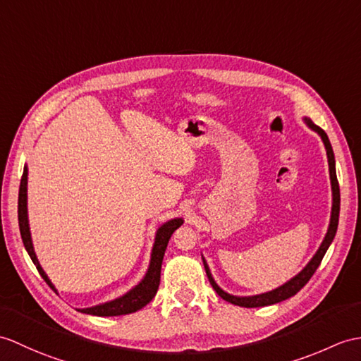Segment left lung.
I'll list each match as a JSON object with an SVG mask.
<instances>
[{"label": "left lung", "mask_w": 361, "mask_h": 361, "mask_svg": "<svg viewBox=\"0 0 361 361\" xmlns=\"http://www.w3.org/2000/svg\"><path fill=\"white\" fill-rule=\"evenodd\" d=\"M305 123L306 126L311 130L317 132L318 135H320L324 149H326V155H328V164H329V177H331V189H332V209H331V220H329V228L328 232H326V235L322 241L320 247L315 252V255L311 258V262H309L303 269H301L295 276H292L289 281H286L281 286H279L274 290L269 292H264V294H258V295H249V297H238V295H232L228 294V292L223 290L219 284L215 283L214 276L211 274V269H209L207 262L204 259V257L201 255L203 258V264H204V269H206V275L209 281H211L214 290L219 294L223 300L229 301L232 305H237L241 307H263V306H269V305H275V303H280L283 300H288L290 297H294L297 292L305 286V284L311 280V276L314 275V272L317 271V267L320 266L322 259L326 254V250L329 249L331 243L335 237V233H337V228H338V215H340V186H338V181H337V172H335V157H334V150L331 146V141L326 135V132L318 128L317 124L312 123L311 118H306L305 116Z\"/></svg>", "instance_id": "8db88e82"}]
</instances>
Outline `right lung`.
Returning a JSON list of instances; mask_svg holds the SVG:
<instances>
[{"label":"right lung","instance_id":"right-lung-1","mask_svg":"<svg viewBox=\"0 0 361 361\" xmlns=\"http://www.w3.org/2000/svg\"><path fill=\"white\" fill-rule=\"evenodd\" d=\"M183 221H184L183 219H172L169 221H166L164 224H161L160 228L157 229L147 272L145 276H142V280L137 284V286H133L129 292H126L124 295H121L118 298L106 301V303L92 306V307L77 309V311H80L82 314H89V315H97V317H116V315H126V314L137 312V311H140V309L145 307L149 301L155 297L158 286H160L161 264H163V257L166 252L167 243H169L172 233L180 228ZM18 223H20V232H21L24 247H26L33 264L37 266L39 275L43 276L49 286L55 289L52 281L49 280L47 274L43 271V267H41L38 258H37V254H35V249H33V243H32L30 228H29V215H27V164L24 166L23 178L20 183Z\"/></svg>","mask_w":361,"mask_h":361}]
</instances>
